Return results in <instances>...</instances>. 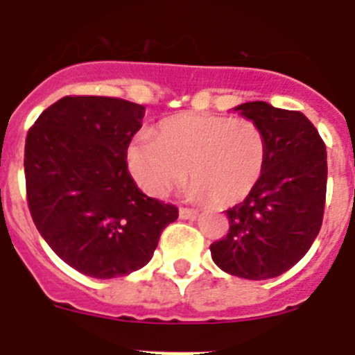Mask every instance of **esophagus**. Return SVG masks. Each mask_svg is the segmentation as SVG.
<instances>
[{
	"label": "esophagus",
	"mask_w": 355,
	"mask_h": 355,
	"mask_svg": "<svg viewBox=\"0 0 355 355\" xmlns=\"http://www.w3.org/2000/svg\"><path fill=\"white\" fill-rule=\"evenodd\" d=\"M180 216H181V218H196V216H197V209L180 208Z\"/></svg>",
	"instance_id": "obj_1"
}]
</instances>
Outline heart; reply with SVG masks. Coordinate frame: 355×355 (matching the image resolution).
Returning a JSON list of instances; mask_svg holds the SVG:
<instances>
[{"label":"heart","instance_id":"heart-1","mask_svg":"<svg viewBox=\"0 0 355 355\" xmlns=\"http://www.w3.org/2000/svg\"><path fill=\"white\" fill-rule=\"evenodd\" d=\"M266 139L250 119L218 114L174 115L162 121L155 135L140 133L128 147L133 180L150 197H163L184 175L190 199L233 206L261 180Z\"/></svg>","mask_w":355,"mask_h":355}]
</instances>
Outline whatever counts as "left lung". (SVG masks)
Segmentation results:
<instances>
[{"instance_id":"1","label":"left lung","mask_w":355,"mask_h":355,"mask_svg":"<svg viewBox=\"0 0 355 355\" xmlns=\"http://www.w3.org/2000/svg\"><path fill=\"white\" fill-rule=\"evenodd\" d=\"M234 110L265 133L266 163L252 192L225 211L229 233L209 245L222 270L263 281L290 270L313 245L325 209L327 150L313 122L300 112L265 101Z\"/></svg>"}]
</instances>
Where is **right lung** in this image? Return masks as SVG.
<instances>
[{"label":"right lung","mask_w":355,"mask_h":355,"mask_svg":"<svg viewBox=\"0 0 355 355\" xmlns=\"http://www.w3.org/2000/svg\"><path fill=\"white\" fill-rule=\"evenodd\" d=\"M144 106L65 96L28 130L24 178L31 218L53 252L96 279L122 277L153 258L178 208L147 197L128 171Z\"/></svg>","instance_id":"obj_1"}]
</instances>
